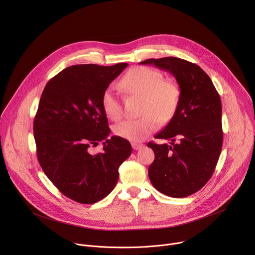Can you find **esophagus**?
<instances>
[{"instance_id":"1","label":"esophagus","mask_w":255,"mask_h":255,"mask_svg":"<svg viewBox=\"0 0 255 255\" xmlns=\"http://www.w3.org/2000/svg\"><path fill=\"white\" fill-rule=\"evenodd\" d=\"M142 146H143L142 143H136V142L132 143V147H133L134 150H138V149L142 148Z\"/></svg>"}]
</instances>
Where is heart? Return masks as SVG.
<instances>
[{"instance_id":"obj_1","label":"heart","mask_w":255,"mask_h":255,"mask_svg":"<svg viewBox=\"0 0 255 255\" xmlns=\"http://www.w3.org/2000/svg\"><path fill=\"white\" fill-rule=\"evenodd\" d=\"M121 86L129 95L142 97L140 113L143 115L117 124L114 133L118 137L141 141L159 127L160 120L166 123L174 116L180 98L179 86L173 79L163 78L158 69L135 66L126 72ZM102 107L108 118L115 121L122 118L123 106L113 89L104 91Z\"/></svg>"}]
</instances>
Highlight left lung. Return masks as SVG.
Masks as SVG:
<instances>
[{
  "label": "left lung",
  "mask_w": 255,
  "mask_h": 255,
  "mask_svg": "<svg viewBox=\"0 0 255 255\" xmlns=\"http://www.w3.org/2000/svg\"><path fill=\"white\" fill-rule=\"evenodd\" d=\"M175 78L180 98L177 110L166 127L155 135L170 144L148 142L154 160L148 167L152 186L172 198H185L201 190L211 178L222 143V105L211 79L196 63L177 57L150 58Z\"/></svg>",
  "instance_id": "left-lung-1"
}]
</instances>
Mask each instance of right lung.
Returning a JSON list of instances; mask_svg holds the SVG:
<instances>
[{
  "instance_id": "1",
  "label": "right lung",
  "mask_w": 255,
  "mask_h": 255,
  "mask_svg": "<svg viewBox=\"0 0 255 255\" xmlns=\"http://www.w3.org/2000/svg\"><path fill=\"white\" fill-rule=\"evenodd\" d=\"M128 63L71 65L45 86L33 123L37 158L65 197L94 204L115 188L119 166L130 156L128 140L107 137L111 130L102 96ZM103 141L102 153L90 149Z\"/></svg>"
}]
</instances>
